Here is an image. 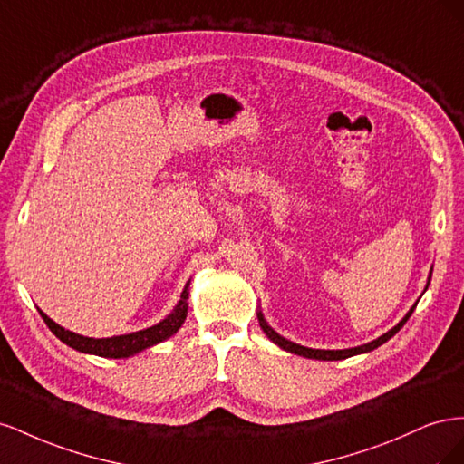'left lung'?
I'll list each match as a JSON object with an SVG mask.
<instances>
[{
	"instance_id": "obj_1",
	"label": "left lung",
	"mask_w": 464,
	"mask_h": 464,
	"mask_svg": "<svg viewBox=\"0 0 464 464\" xmlns=\"http://www.w3.org/2000/svg\"><path fill=\"white\" fill-rule=\"evenodd\" d=\"M430 280H431V271H430V275H428V283H426V288H424V292L428 290V286H430ZM418 304V302H416ZM416 304L411 307L409 312H406V315L397 323L395 327L392 329H389L387 333H383L382 336H377L375 341H372V343H368V344H362V346H354V348H343V350H323V348H307V346H302V344H296V343H292V341H288V339H285V336H280L269 323L265 321V317H263V312H261V307L257 310V319H259V325H261V329H263V333L269 336V339L276 344V346H280L283 350H286V353H290V354H298V356H304V358H312V360H344V358H350V356H356V354H366V353H372V350H375L377 346H382L383 343H387L391 336H395L401 329H402V325L406 321H409V317L412 315V312H414V307H416Z\"/></svg>"
}]
</instances>
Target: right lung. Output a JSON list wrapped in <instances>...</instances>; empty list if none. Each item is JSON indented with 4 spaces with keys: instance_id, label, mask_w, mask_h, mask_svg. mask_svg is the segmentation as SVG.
<instances>
[{
    "instance_id": "add662e5",
    "label": "right lung",
    "mask_w": 464,
    "mask_h": 464,
    "mask_svg": "<svg viewBox=\"0 0 464 464\" xmlns=\"http://www.w3.org/2000/svg\"><path fill=\"white\" fill-rule=\"evenodd\" d=\"M188 300H189V280L184 286V292L176 304L174 310L168 314L162 321H159L157 325L135 331L130 334H118V336H108V339H92V336H82L73 331H69L58 323L52 321L44 312L38 310L42 319L46 321V325L50 331L58 336V339L72 346L82 354H94V356H102V358H130L135 356L143 350L159 344L166 339H170L172 334L178 333V329L184 325V321L188 317Z\"/></svg>"
}]
</instances>
